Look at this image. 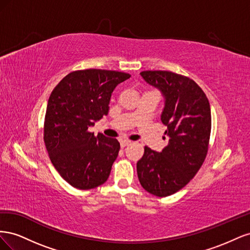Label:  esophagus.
Returning a JSON list of instances; mask_svg holds the SVG:
<instances>
[{
  "label": "esophagus",
  "instance_id": "34e87169",
  "mask_svg": "<svg viewBox=\"0 0 250 250\" xmlns=\"http://www.w3.org/2000/svg\"><path fill=\"white\" fill-rule=\"evenodd\" d=\"M130 144H131V141H129V140H122V141H121V146H122V147H126L128 145H130Z\"/></svg>",
  "mask_w": 250,
  "mask_h": 250
}]
</instances>
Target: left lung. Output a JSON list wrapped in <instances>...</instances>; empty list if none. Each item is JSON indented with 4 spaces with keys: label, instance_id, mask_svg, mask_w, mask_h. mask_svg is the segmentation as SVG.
I'll return each instance as SVG.
<instances>
[{
    "label": "left lung",
    "instance_id": "obj_1",
    "mask_svg": "<svg viewBox=\"0 0 250 250\" xmlns=\"http://www.w3.org/2000/svg\"><path fill=\"white\" fill-rule=\"evenodd\" d=\"M142 77L165 97L162 122L170 137L156 152L145 146L137 164L140 184L158 197H167L187 186L206 160L211 129L210 107L193 79L169 71H143Z\"/></svg>",
    "mask_w": 250,
    "mask_h": 250
}]
</instances>
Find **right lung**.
Here are the masks:
<instances>
[{"label":"right lung","mask_w":250,"mask_h":250,"mask_svg":"<svg viewBox=\"0 0 250 250\" xmlns=\"http://www.w3.org/2000/svg\"><path fill=\"white\" fill-rule=\"evenodd\" d=\"M129 74L87 69L74 71L52 90L43 124L50 160L67 184L90 190L107 180L120 143L88 131L94 121L107 116L111 93Z\"/></svg>","instance_id":"1"}]
</instances>
